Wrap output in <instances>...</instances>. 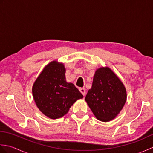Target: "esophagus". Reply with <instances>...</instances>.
I'll use <instances>...</instances> for the list:
<instances>
[{
    "label": "esophagus",
    "instance_id": "1",
    "mask_svg": "<svg viewBox=\"0 0 153 153\" xmlns=\"http://www.w3.org/2000/svg\"><path fill=\"white\" fill-rule=\"evenodd\" d=\"M79 91L82 93V95H83V96L85 95V94H86V89H85V88H79Z\"/></svg>",
    "mask_w": 153,
    "mask_h": 153
}]
</instances>
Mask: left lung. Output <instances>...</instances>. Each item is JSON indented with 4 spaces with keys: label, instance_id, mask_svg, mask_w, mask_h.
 Masks as SVG:
<instances>
[{
    "label": "left lung",
    "instance_id": "obj_1",
    "mask_svg": "<svg viewBox=\"0 0 153 153\" xmlns=\"http://www.w3.org/2000/svg\"><path fill=\"white\" fill-rule=\"evenodd\" d=\"M85 100L96 118L102 122L113 120L126 100V91L121 81L109 68L97 70Z\"/></svg>",
    "mask_w": 153,
    "mask_h": 153
}]
</instances>
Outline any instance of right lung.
Listing matches in <instances>:
<instances>
[{
  "mask_svg": "<svg viewBox=\"0 0 153 153\" xmlns=\"http://www.w3.org/2000/svg\"><path fill=\"white\" fill-rule=\"evenodd\" d=\"M62 64L51 62L44 68L33 84V98L37 107L51 119L59 118L83 96L73 83H67Z\"/></svg>",
  "mask_w": 153,
  "mask_h": 153,
  "instance_id": "1",
  "label": "right lung"
}]
</instances>
